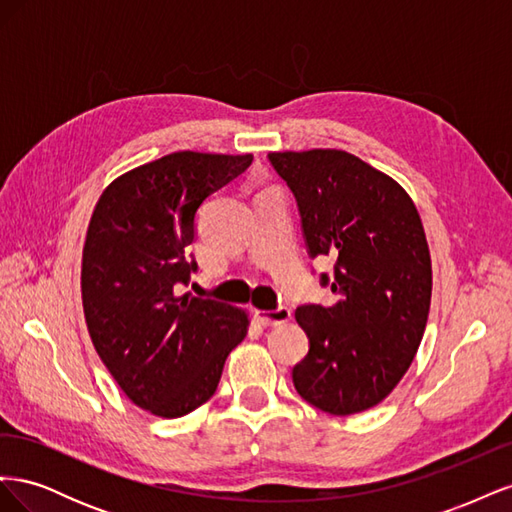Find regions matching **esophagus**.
<instances>
[{"label": "esophagus", "mask_w": 512, "mask_h": 512, "mask_svg": "<svg viewBox=\"0 0 512 512\" xmlns=\"http://www.w3.org/2000/svg\"><path fill=\"white\" fill-rule=\"evenodd\" d=\"M254 318L262 324V327H280L290 320V309L288 307H277V309H256Z\"/></svg>", "instance_id": "34e87169"}]
</instances>
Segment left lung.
Wrapping results in <instances>:
<instances>
[{"mask_svg":"<svg viewBox=\"0 0 512 512\" xmlns=\"http://www.w3.org/2000/svg\"><path fill=\"white\" fill-rule=\"evenodd\" d=\"M267 158L297 198L309 254L335 260L333 303L294 312L309 337L294 389L335 416L374 408L404 378L425 333L431 256L421 215L393 177L348 151Z\"/></svg>","mask_w":512,"mask_h":512,"instance_id":"left-lung-1","label":"left lung"}]
</instances>
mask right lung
<instances>
[{
  "label": "right lung",
  "mask_w": 512,
  "mask_h": 512,
  "mask_svg": "<svg viewBox=\"0 0 512 512\" xmlns=\"http://www.w3.org/2000/svg\"><path fill=\"white\" fill-rule=\"evenodd\" d=\"M254 156L175 151L106 185L91 213L81 267L91 342L119 389L153 416L179 418L209 401L250 314L177 294L190 282L194 220L203 200Z\"/></svg>",
  "instance_id": "right-lung-1"
}]
</instances>
